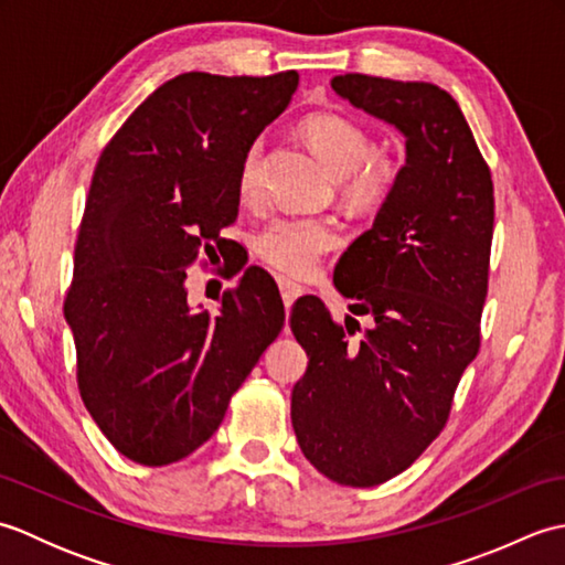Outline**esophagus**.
Returning a JSON list of instances; mask_svg holds the SVG:
<instances>
[{"label":"esophagus","mask_w":565,"mask_h":565,"mask_svg":"<svg viewBox=\"0 0 565 565\" xmlns=\"http://www.w3.org/2000/svg\"><path fill=\"white\" fill-rule=\"evenodd\" d=\"M279 289H281V298H284L286 306H294L296 298L306 294V289H303L301 284L289 281V279H279Z\"/></svg>","instance_id":"obj_1"}]
</instances>
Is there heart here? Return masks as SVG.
Here are the masks:
<instances>
[{
  "label": "heart",
  "mask_w": 565,
  "mask_h": 565,
  "mask_svg": "<svg viewBox=\"0 0 565 565\" xmlns=\"http://www.w3.org/2000/svg\"><path fill=\"white\" fill-rule=\"evenodd\" d=\"M303 136L316 148L330 170L340 177L344 199L352 206L366 209L383 201L398 179V164L379 154L374 138L364 126L340 114L308 116ZM264 189V140H252L237 164V194L243 201H257ZM340 243L338 225L330 218L310 215H281L267 223L257 235V255L289 276H306L318 259Z\"/></svg>",
  "instance_id": "heart-1"
}]
</instances>
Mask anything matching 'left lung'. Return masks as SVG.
Returning <instances> with one entry per match:
<instances>
[{
  "mask_svg": "<svg viewBox=\"0 0 565 565\" xmlns=\"http://www.w3.org/2000/svg\"><path fill=\"white\" fill-rule=\"evenodd\" d=\"M332 92L405 138V164L334 267L352 298L344 328L320 298L294 306L308 369L291 393L306 459L340 486L403 473L447 425L454 391L481 347L493 239V179L449 92L429 82L338 75ZM354 315L375 326L356 345Z\"/></svg>",
  "mask_w": 565,
  "mask_h": 565,
  "instance_id": "obj_1",
  "label": "left lung"
}]
</instances>
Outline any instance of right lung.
Wrapping results in <instances>:
<instances>
[{"mask_svg":"<svg viewBox=\"0 0 565 565\" xmlns=\"http://www.w3.org/2000/svg\"><path fill=\"white\" fill-rule=\"evenodd\" d=\"M298 72H184L104 148L75 245L65 320L77 383L114 447L142 466L196 451L284 328L271 276L247 267L218 313L191 308L186 267L237 218L245 148L291 104Z\"/></svg>","mask_w":565,"mask_h":565,"instance_id":"add662e5","label":"right lung"}]
</instances>
